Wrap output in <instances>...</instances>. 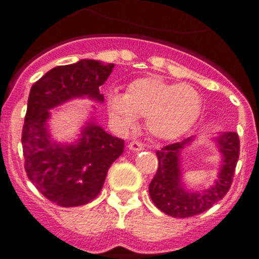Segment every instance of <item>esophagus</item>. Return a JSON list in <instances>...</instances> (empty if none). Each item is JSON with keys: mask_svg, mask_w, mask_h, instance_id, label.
<instances>
[{"mask_svg": "<svg viewBox=\"0 0 259 259\" xmlns=\"http://www.w3.org/2000/svg\"><path fill=\"white\" fill-rule=\"evenodd\" d=\"M129 149L133 150V152H140V150L144 149V144L140 141H132L129 144Z\"/></svg>", "mask_w": 259, "mask_h": 259, "instance_id": "34e87169", "label": "esophagus"}]
</instances>
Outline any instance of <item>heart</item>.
<instances>
[{
  "mask_svg": "<svg viewBox=\"0 0 259 259\" xmlns=\"http://www.w3.org/2000/svg\"><path fill=\"white\" fill-rule=\"evenodd\" d=\"M106 105L111 121L121 129H132L137 118L144 117L154 137L175 140L195 125L201 111V98L189 84H172L153 75L134 79L125 95L110 93Z\"/></svg>",
  "mask_w": 259,
  "mask_h": 259,
  "instance_id": "obj_1",
  "label": "heart"
}]
</instances>
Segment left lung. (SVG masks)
I'll list each match as a JSON object with an SVG mask.
<instances>
[{"mask_svg": "<svg viewBox=\"0 0 259 259\" xmlns=\"http://www.w3.org/2000/svg\"><path fill=\"white\" fill-rule=\"evenodd\" d=\"M192 142V137L157 150L158 168L149 184V195L160 211L173 218H191L209 209L222 200L233 184L238 157L239 137L235 132L221 134L217 144L222 153V168L212 187L203 192H191L181 181L180 150Z\"/></svg>", "mask_w": 259, "mask_h": 259, "instance_id": "8db88e82", "label": "left lung"}]
</instances>
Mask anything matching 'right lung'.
<instances>
[{
    "label": "right lung",
    "instance_id": "obj_1",
    "mask_svg": "<svg viewBox=\"0 0 259 259\" xmlns=\"http://www.w3.org/2000/svg\"><path fill=\"white\" fill-rule=\"evenodd\" d=\"M114 64L83 59L48 71L30 89L22 152L26 176L50 201L60 207L90 203L101 192L110 165L123 152V140L106 133L90 121L74 144H58L51 138L47 119L50 110L74 98L103 102L99 87Z\"/></svg>",
    "mask_w": 259,
    "mask_h": 259
}]
</instances>
